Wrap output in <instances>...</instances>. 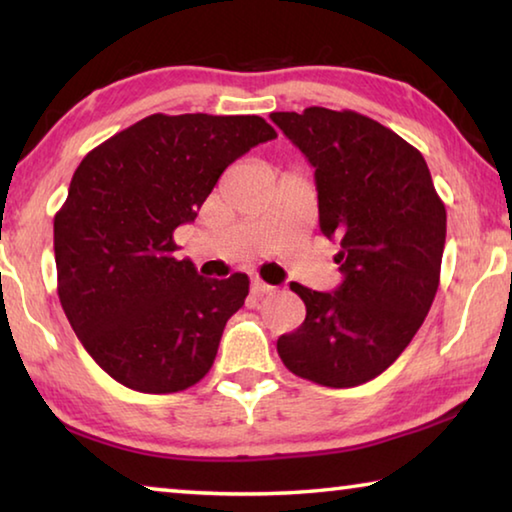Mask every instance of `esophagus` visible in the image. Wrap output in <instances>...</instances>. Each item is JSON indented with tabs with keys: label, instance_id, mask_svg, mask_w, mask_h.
Instances as JSON below:
<instances>
[{
	"label": "esophagus",
	"instance_id": "1",
	"mask_svg": "<svg viewBox=\"0 0 512 512\" xmlns=\"http://www.w3.org/2000/svg\"><path fill=\"white\" fill-rule=\"evenodd\" d=\"M250 291H253L255 296H271V293H275V287H271V284H266L262 280H253Z\"/></svg>",
	"mask_w": 512,
	"mask_h": 512
}]
</instances>
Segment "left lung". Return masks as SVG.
I'll use <instances>...</instances> for the list:
<instances>
[{"instance_id": "obj_1", "label": "left lung", "mask_w": 512, "mask_h": 512, "mask_svg": "<svg viewBox=\"0 0 512 512\" xmlns=\"http://www.w3.org/2000/svg\"><path fill=\"white\" fill-rule=\"evenodd\" d=\"M316 167L318 223L339 244L334 293L293 282L305 323L277 339L293 375L329 388L366 384L406 350L440 284L447 212L422 153L354 110L273 112Z\"/></svg>"}]
</instances>
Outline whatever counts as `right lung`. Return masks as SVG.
<instances>
[{
    "mask_svg": "<svg viewBox=\"0 0 512 512\" xmlns=\"http://www.w3.org/2000/svg\"><path fill=\"white\" fill-rule=\"evenodd\" d=\"M277 133L257 115H151L92 149L54 216L58 298L90 357L126 388L178 393L210 372L250 280L176 259L228 164Z\"/></svg>",
    "mask_w": 512,
    "mask_h": 512,
    "instance_id": "obj_1",
    "label": "right lung"
}]
</instances>
